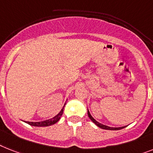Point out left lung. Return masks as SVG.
I'll use <instances>...</instances> for the list:
<instances>
[{"label": "left lung", "instance_id": "1", "mask_svg": "<svg viewBox=\"0 0 153 153\" xmlns=\"http://www.w3.org/2000/svg\"><path fill=\"white\" fill-rule=\"evenodd\" d=\"M88 117H89V118H90L91 120L92 121H93V123H94L95 124L98 126V127H99L100 128H102V129H105V130H112V131H117V130H120V129H123V127H108V126H106V125H103L102 124V123H98V121H96L93 118V117H91V115L90 114V113H89V111L88 110Z\"/></svg>", "mask_w": 153, "mask_h": 153}]
</instances>
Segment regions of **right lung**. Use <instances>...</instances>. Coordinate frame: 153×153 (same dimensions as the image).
Masks as SVG:
<instances>
[{
  "label": "right lung",
  "mask_w": 153,
  "mask_h": 153,
  "mask_svg": "<svg viewBox=\"0 0 153 153\" xmlns=\"http://www.w3.org/2000/svg\"><path fill=\"white\" fill-rule=\"evenodd\" d=\"M64 106H65V105H64ZM64 106L62 108L61 111L59 112V114L56 115L55 117H53L51 119L48 120L41 121V122H29V121H26V123L31 125V126H34V127H48V126H51V125L55 124V123H57V122L60 120V118H61L62 115L63 113Z\"/></svg>",
  "instance_id": "add662e5"
}]
</instances>
